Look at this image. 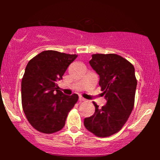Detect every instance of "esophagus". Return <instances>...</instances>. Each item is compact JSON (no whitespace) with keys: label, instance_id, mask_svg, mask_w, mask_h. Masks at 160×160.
<instances>
[{"label":"esophagus","instance_id":"34e87169","mask_svg":"<svg viewBox=\"0 0 160 160\" xmlns=\"http://www.w3.org/2000/svg\"><path fill=\"white\" fill-rule=\"evenodd\" d=\"M79 101H80V102H85L86 99L82 98V96H80V97H79Z\"/></svg>","mask_w":160,"mask_h":160}]
</instances>
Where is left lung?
<instances>
[{"label":"left lung","mask_w":160,"mask_h":160,"mask_svg":"<svg viewBox=\"0 0 160 160\" xmlns=\"http://www.w3.org/2000/svg\"><path fill=\"white\" fill-rule=\"evenodd\" d=\"M91 67L99 75V86L107 104L99 108L95 102L94 114L84 119L86 129L98 137L118 132L132 111L137 80L135 68L117 54H93Z\"/></svg>","instance_id":"obj_1"}]
</instances>
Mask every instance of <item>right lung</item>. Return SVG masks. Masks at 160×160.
<instances>
[{"label":"right lung","mask_w":160,"mask_h":160,"mask_svg":"<svg viewBox=\"0 0 160 160\" xmlns=\"http://www.w3.org/2000/svg\"><path fill=\"white\" fill-rule=\"evenodd\" d=\"M78 57L54 50L39 53L28 62L22 80V104L29 123L38 131L52 134L65 126L78 95L58 90L70 64Z\"/></svg>","instance_id":"right-lung-1"}]
</instances>
